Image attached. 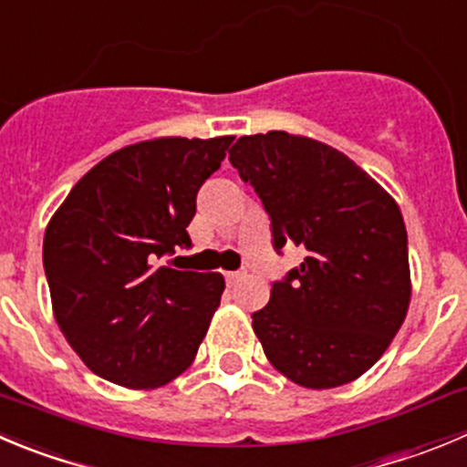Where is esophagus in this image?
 I'll use <instances>...</instances> for the list:
<instances>
[{"label": "esophagus", "mask_w": 467, "mask_h": 467, "mask_svg": "<svg viewBox=\"0 0 467 467\" xmlns=\"http://www.w3.org/2000/svg\"><path fill=\"white\" fill-rule=\"evenodd\" d=\"M224 279L229 286H234V284H238L243 279V273L241 270H229V273H224Z\"/></svg>", "instance_id": "esophagus-1"}]
</instances>
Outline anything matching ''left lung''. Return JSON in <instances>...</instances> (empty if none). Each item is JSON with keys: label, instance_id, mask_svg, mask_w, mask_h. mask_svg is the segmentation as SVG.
I'll return each instance as SVG.
<instances>
[{"label": "left lung", "instance_id": "obj_1", "mask_svg": "<svg viewBox=\"0 0 467 467\" xmlns=\"http://www.w3.org/2000/svg\"><path fill=\"white\" fill-rule=\"evenodd\" d=\"M229 160L268 213L275 252L305 250L252 314L265 358L303 388L350 383L379 362L410 303L397 202L348 155L307 137L245 135Z\"/></svg>", "mask_w": 467, "mask_h": 467}]
</instances>
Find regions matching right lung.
Instances as JSON below:
<instances>
[{
    "label": "right lung",
    "mask_w": 467,
    "mask_h": 467,
    "mask_svg": "<svg viewBox=\"0 0 467 467\" xmlns=\"http://www.w3.org/2000/svg\"><path fill=\"white\" fill-rule=\"evenodd\" d=\"M231 141L162 137L126 146L87 171L47 224L43 268L55 318L100 379L158 388L197 355L224 279L164 259L192 247L197 192Z\"/></svg>",
    "instance_id": "obj_1"
}]
</instances>
